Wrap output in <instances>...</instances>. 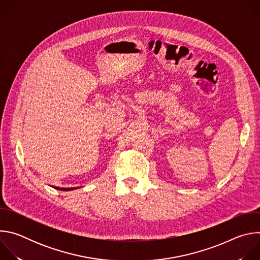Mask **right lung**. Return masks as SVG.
<instances>
[{"mask_svg":"<svg viewBox=\"0 0 260 260\" xmlns=\"http://www.w3.org/2000/svg\"><path fill=\"white\" fill-rule=\"evenodd\" d=\"M54 189H57V190H61V191H70V190H73V189H76L78 187H71V188H64V187H56V186H52Z\"/></svg>","mask_w":260,"mask_h":260,"instance_id":"1","label":"right lung"}]
</instances>
